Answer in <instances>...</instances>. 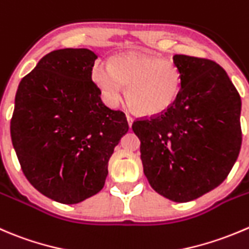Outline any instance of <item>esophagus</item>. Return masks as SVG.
I'll return each mask as SVG.
<instances>
[{"instance_id": "34e87169", "label": "esophagus", "mask_w": 249, "mask_h": 249, "mask_svg": "<svg viewBox=\"0 0 249 249\" xmlns=\"http://www.w3.org/2000/svg\"><path fill=\"white\" fill-rule=\"evenodd\" d=\"M126 120H127V124H129V127L132 126V123H134V119H132L130 115H126Z\"/></svg>"}]
</instances>
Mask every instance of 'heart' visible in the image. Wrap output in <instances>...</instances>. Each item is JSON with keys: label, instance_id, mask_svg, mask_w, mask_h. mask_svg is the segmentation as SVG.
Wrapping results in <instances>:
<instances>
[{"label": "heart", "instance_id": "1", "mask_svg": "<svg viewBox=\"0 0 249 249\" xmlns=\"http://www.w3.org/2000/svg\"><path fill=\"white\" fill-rule=\"evenodd\" d=\"M92 80L103 101L117 107L124 96L142 114H160L173 106L180 92L181 76L178 67L169 59L141 52L115 54L109 66L97 62Z\"/></svg>", "mask_w": 249, "mask_h": 249}]
</instances>
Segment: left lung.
I'll return each instance as SVG.
<instances>
[{
  "label": "left lung",
  "instance_id": "left-lung-1",
  "mask_svg": "<svg viewBox=\"0 0 249 249\" xmlns=\"http://www.w3.org/2000/svg\"><path fill=\"white\" fill-rule=\"evenodd\" d=\"M173 63L181 76L176 101L132 130L152 189L183 203L218 187L232 169L242 142L241 97L213 60L175 54Z\"/></svg>",
  "mask_w": 249,
  "mask_h": 249
}]
</instances>
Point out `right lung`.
Segmentation results:
<instances>
[{"instance_id":"1","label":"right lung","mask_w":249,"mask_h":249,"mask_svg":"<svg viewBox=\"0 0 249 249\" xmlns=\"http://www.w3.org/2000/svg\"><path fill=\"white\" fill-rule=\"evenodd\" d=\"M88 48L47 53L21 79L11 137L29 182L48 198L75 204L103 189L114 147L129 130L125 114L101 100Z\"/></svg>"}]
</instances>
